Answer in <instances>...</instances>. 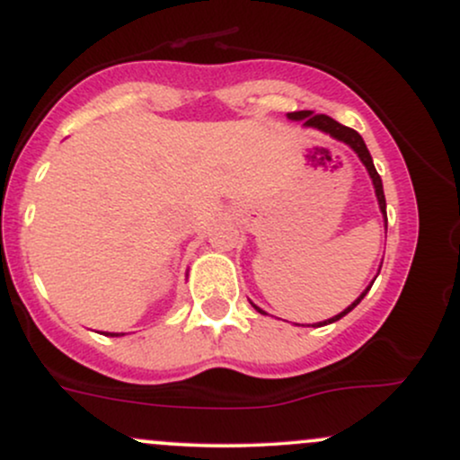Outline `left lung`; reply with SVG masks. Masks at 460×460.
I'll use <instances>...</instances> for the list:
<instances>
[{
    "mask_svg": "<svg viewBox=\"0 0 460 460\" xmlns=\"http://www.w3.org/2000/svg\"><path fill=\"white\" fill-rule=\"evenodd\" d=\"M288 119H289V120H305V125H307V128H315V129L324 131V134L332 136V138H335V140L346 142V145L350 146V149L357 153L358 160L363 162V166L367 168L369 177H372L374 190H376L378 208H381V212H383V216H385V223H387V203H385V192H383V181H381V175H378L376 168H374L372 155H369V151H367L366 142H363L361 136H358L355 129L346 128V125H341V123H337V120H335V119H331V116H326V114H314V112H311V110H300V112H289V114H288ZM378 272H381V270H378ZM372 283H374V281H372ZM369 288H372V285H369ZM369 288H366V292H363L361 296H358V298L355 300V303L350 305V307H346L344 311H341V314L332 315V318L324 320V322H320V324H314V326H324V324H331V322H337L340 318H344V315L348 314V311H352V309L357 307L358 303H361L363 296H366V294L369 292ZM251 305H252V303H251ZM252 307H255L257 311H260V314H266V311H261L260 307H257V305H252Z\"/></svg>",
    "mask_w": 460,
    "mask_h": 460,
    "instance_id": "1",
    "label": "left lung"
}]
</instances>
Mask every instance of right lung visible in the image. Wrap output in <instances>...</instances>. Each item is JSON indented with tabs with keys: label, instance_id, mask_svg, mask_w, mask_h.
I'll return each instance as SVG.
<instances>
[{
	"label": "right lung",
	"instance_id": "1",
	"mask_svg": "<svg viewBox=\"0 0 460 460\" xmlns=\"http://www.w3.org/2000/svg\"><path fill=\"white\" fill-rule=\"evenodd\" d=\"M110 335H112V337H119V332H110Z\"/></svg>",
	"mask_w": 460,
	"mask_h": 460
}]
</instances>
